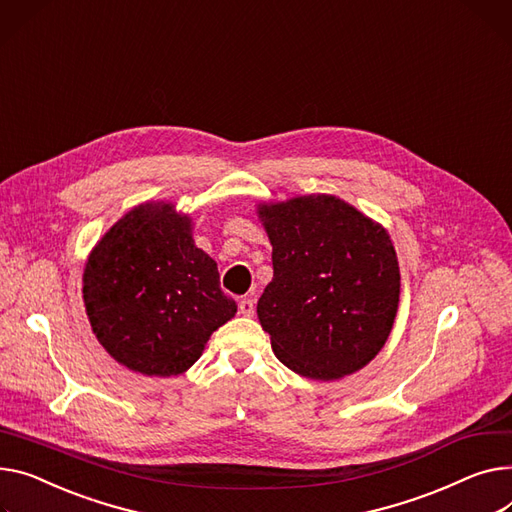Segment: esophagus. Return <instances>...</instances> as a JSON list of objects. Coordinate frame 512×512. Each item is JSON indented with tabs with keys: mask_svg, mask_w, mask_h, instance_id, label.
<instances>
[{
	"mask_svg": "<svg viewBox=\"0 0 512 512\" xmlns=\"http://www.w3.org/2000/svg\"><path fill=\"white\" fill-rule=\"evenodd\" d=\"M238 311H241V315H245V317H253L255 315V300L243 298L241 302H238Z\"/></svg>",
	"mask_w": 512,
	"mask_h": 512,
	"instance_id": "1",
	"label": "esophagus"
}]
</instances>
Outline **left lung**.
Listing matches in <instances>:
<instances>
[{
  "mask_svg": "<svg viewBox=\"0 0 512 512\" xmlns=\"http://www.w3.org/2000/svg\"><path fill=\"white\" fill-rule=\"evenodd\" d=\"M274 278L257 317L278 360L300 377L337 381L374 360L399 306L387 228L329 193L259 201Z\"/></svg>",
  "mask_w": 512,
  "mask_h": 512,
  "instance_id": "8db88e82",
  "label": "left lung"
}]
</instances>
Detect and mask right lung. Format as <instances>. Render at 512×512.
I'll list each match as a JSON object with an SVG mask.
<instances>
[{
  "instance_id": "right-lung-1",
  "label": "right lung",
  "mask_w": 512,
  "mask_h": 512,
  "mask_svg": "<svg viewBox=\"0 0 512 512\" xmlns=\"http://www.w3.org/2000/svg\"><path fill=\"white\" fill-rule=\"evenodd\" d=\"M98 344L146 377H177L236 313L216 261L193 241V218L173 201H144L92 247L82 276Z\"/></svg>"
}]
</instances>
